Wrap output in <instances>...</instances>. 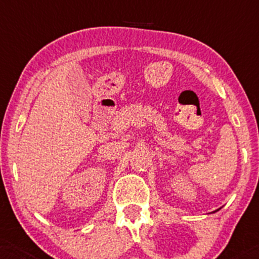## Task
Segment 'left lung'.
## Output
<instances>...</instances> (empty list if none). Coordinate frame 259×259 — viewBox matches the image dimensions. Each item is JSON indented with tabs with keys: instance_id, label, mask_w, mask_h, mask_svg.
<instances>
[{
	"instance_id": "left-lung-1",
	"label": "left lung",
	"mask_w": 259,
	"mask_h": 259,
	"mask_svg": "<svg viewBox=\"0 0 259 259\" xmlns=\"http://www.w3.org/2000/svg\"><path fill=\"white\" fill-rule=\"evenodd\" d=\"M214 212H217V211H213V213H214Z\"/></svg>"
}]
</instances>
